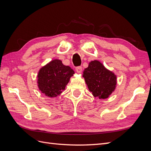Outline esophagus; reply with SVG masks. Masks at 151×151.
I'll use <instances>...</instances> for the list:
<instances>
[{"label":"esophagus","mask_w":151,"mask_h":151,"mask_svg":"<svg viewBox=\"0 0 151 151\" xmlns=\"http://www.w3.org/2000/svg\"><path fill=\"white\" fill-rule=\"evenodd\" d=\"M76 70L77 73H81L82 72V70H83V69H82V67L81 66H78L76 68Z\"/></svg>","instance_id":"34e87169"}]
</instances>
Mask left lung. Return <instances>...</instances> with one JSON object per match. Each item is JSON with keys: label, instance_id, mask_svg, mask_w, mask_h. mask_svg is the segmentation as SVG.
Instances as JSON below:
<instances>
[{"label": "left lung", "instance_id": "obj_1", "mask_svg": "<svg viewBox=\"0 0 151 151\" xmlns=\"http://www.w3.org/2000/svg\"><path fill=\"white\" fill-rule=\"evenodd\" d=\"M83 77L89 90L94 96L99 99L108 98L115 89L116 76L99 61L91 62L83 72Z\"/></svg>", "mask_w": 151, "mask_h": 151}]
</instances>
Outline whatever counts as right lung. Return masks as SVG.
Listing matches in <instances>:
<instances>
[{
	"instance_id": "obj_1",
	"label": "right lung",
	"mask_w": 151,
	"mask_h": 151,
	"mask_svg": "<svg viewBox=\"0 0 151 151\" xmlns=\"http://www.w3.org/2000/svg\"><path fill=\"white\" fill-rule=\"evenodd\" d=\"M74 74V71L69 66L63 65L61 60H52L39 71V89L47 96L55 97L65 89Z\"/></svg>"
}]
</instances>
